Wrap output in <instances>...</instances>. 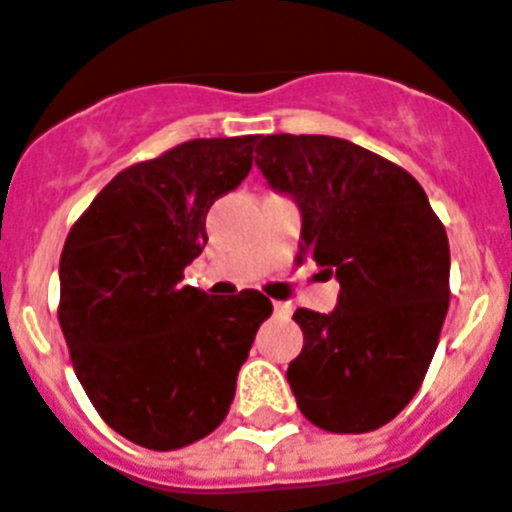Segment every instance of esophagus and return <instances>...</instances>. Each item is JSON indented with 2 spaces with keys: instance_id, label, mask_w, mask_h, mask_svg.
<instances>
[{
  "instance_id": "1",
  "label": "esophagus",
  "mask_w": 512,
  "mask_h": 512,
  "mask_svg": "<svg viewBox=\"0 0 512 512\" xmlns=\"http://www.w3.org/2000/svg\"><path fill=\"white\" fill-rule=\"evenodd\" d=\"M273 312L281 317H289L291 315V304L289 302H273Z\"/></svg>"
}]
</instances>
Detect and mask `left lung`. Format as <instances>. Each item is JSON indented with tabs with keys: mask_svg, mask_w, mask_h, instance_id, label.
Wrapping results in <instances>:
<instances>
[{
	"mask_svg": "<svg viewBox=\"0 0 512 512\" xmlns=\"http://www.w3.org/2000/svg\"><path fill=\"white\" fill-rule=\"evenodd\" d=\"M255 163L299 205L296 260L341 283L330 315L294 312L296 406L328 432H372L401 414L435 356L450 302L445 226L409 171L341 137L268 135Z\"/></svg>",
	"mask_w": 512,
	"mask_h": 512,
	"instance_id": "obj_1",
	"label": "left lung"
}]
</instances>
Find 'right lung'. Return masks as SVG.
<instances>
[{
	"label": "right lung",
	"mask_w": 512,
	"mask_h": 512,
	"mask_svg": "<svg viewBox=\"0 0 512 512\" xmlns=\"http://www.w3.org/2000/svg\"><path fill=\"white\" fill-rule=\"evenodd\" d=\"M257 135L187 140L119 171L67 234L59 325L75 375L114 432L150 450L203 440L273 312L260 291L182 286L210 205L252 169Z\"/></svg>",
	"instance_id": "right-lung-1"
}]
</instances>
